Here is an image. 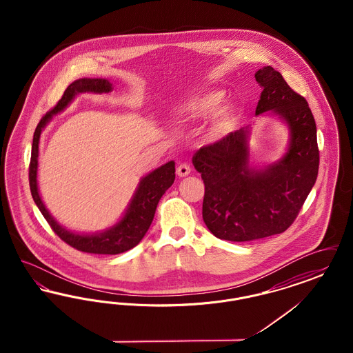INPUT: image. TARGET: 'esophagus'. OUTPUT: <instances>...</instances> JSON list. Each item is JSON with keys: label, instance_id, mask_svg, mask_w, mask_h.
Wrapping results in <instances>:
<instances>
[{"label": "esophagus", "instance_id": "esophagus-1", "mask_svg": "<svg viewBox=\"0 0 353 353\" xmlns=\"http://www.w3.org/2000/svg\"><path fill=\"white\" fill-rule=\"evenodd\" d=\"M190 167L188 165V164H180L179 167H177V174L180 176V177H185V176H188L189 173H190Z\"/></svg>", "mask_w": 353, "mask_h": 353}]
</instances>
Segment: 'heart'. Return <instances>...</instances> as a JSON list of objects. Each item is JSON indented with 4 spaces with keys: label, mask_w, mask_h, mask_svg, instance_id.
Instances as JSON below:
<instances>
[{
    "label": "heart",
    "mask_w": 353,
    "mask_h": 353,
    "mask_svg": "<svg viewBox=\"0 0 353 353\" xmlns=\"http://www.w3.org/2000/svg\"><path fill=\"white\" fill-rule=\"evenodd\" d=\"M222 99L223 95L221 91H208L201 95L189 98L176 108V119L181 125L196 124L201 120L216 115L221 107ZM232 124L233 117L230 114H223L217 121L213 132L216 136H221L230 128Z\"/></svg>",
    "instance_id": "1"
}]
</instances>
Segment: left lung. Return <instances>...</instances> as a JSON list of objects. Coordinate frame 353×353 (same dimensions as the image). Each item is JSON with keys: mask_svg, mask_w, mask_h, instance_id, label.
<instances>
[{"mask_svg": "<svg viewBox=\"0 0 353 353\" xmlns=\"http://www.w3.org/2000/svg\"><path fill=\"white\" fill-rule=\"evenodd\" d=\"M263 88L255 115L274 111L290 127L282 160L263 170L249 168L248 128L230 132L194 153L205 184L202 219L219 239L248 242L285 232L316 181L319 148L308 103L268 66L255 72Z\"/></svg>", "mask_w": 353, "mask_h": 353, "instance_id": "1", "label": "left lung"}]
</instances>
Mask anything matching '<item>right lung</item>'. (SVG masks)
Instances as JSON below:
<instances>
[{"label":"right lung","mask_w":353,"mask_h":353,"mask_svg":"<svg viewBox=\"0 0 353 353\" xmlns=\"http://www.w3.org/2000/svg\"><path fill=\"white\" fill-rule=\"evenodd\" d=\"M112 90L111 83L105 79H79L70 84L62 98L51 108L50 111L41 119L34 132L33 145H32V159L29 165V184L33 200L42 216L50 225L52 232L58 235L63 242L79 252L90 254H108L115 255L127 252L134 248L148 232L152 221L156 213L157 203L163 194L168 190L174 181V161H169L165 165L160 167L147 174L139 184L134 199L127 209L124 217L110 230L101 234L81 235L75 234L63 229L55 219H52L43 202L39 197L37 186V167H38V144L42 128L48 124L52 115L62 111L72 98L79 92H110Z\"/></svg>","instance_id":"obj_1"}]
</instances>
